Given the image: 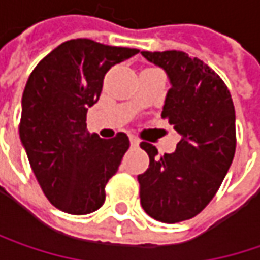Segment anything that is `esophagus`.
<instances>
[{
  "label": "esophagus",
  "mask_w": 260,
  "mask_h": 260,
  "mask_svg": "<svg viewBox=\"0 0 260 260\" xmlns=\"http://www.w3.org/2000/svg\"><path fill=\"white\" fill-rule=\"evenodd\" d=\"M129 141H131V145H132V147H138V145H140V140H138L137 137H134V135H131Z\"/></svg>",
  "instance_id": "esophagus-1"
}]
</instances>
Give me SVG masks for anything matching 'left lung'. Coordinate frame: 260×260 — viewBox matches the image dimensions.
Segmentation results:
<instances>
[{
  "label": "left lung",
  "mask_w": 260,
  "mask_h": 260,
  "mask_svg": "<svg viewBox=\"0 0 260 260\" xmlns=\"http://www.w3.org/2000/svg\"><path fill=\"white\" fill-rule=\"evenodd\" d=\"M166 72L171 89L161 117L181 135L174 153L141 143L150 157L138 175L141 206L156 221L175 223L200 213L219 190L236 153V110L221 78L182 51H143Z\"/></svg>",
  "instance_id": "1"
}]
</instances>
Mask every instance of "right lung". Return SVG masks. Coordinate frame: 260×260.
<instances>
[{
  "label": "right lung",
  "mask_w": 260,
  "mask_h": 260,
  "mask_svg": "<svg viewBox=\"0 0 260 260\" xmlns=\"http://www.w3.org/2000/svg\"><path fill=\"white\" fill-rule=\"evenodd\" d=\"M138 54L91 39H70L30 73L23 97L20 141L51 205L72 215L95 212L106 184L129 148L126 134L103 140L86 131V112L100 99L107 70Z\"/></svg>",
  "instance_id": "obj_1"
}]
</instances>
